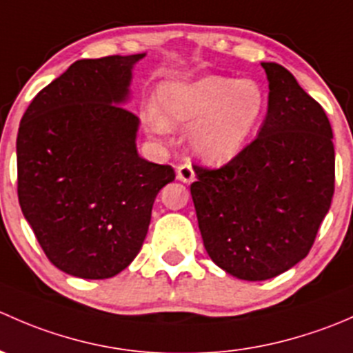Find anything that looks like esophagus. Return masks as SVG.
Instances as JSON below:
<instances>
[{"label":"esophagus","instance_id":"34e87169","mask_svg":"<svg viewBox=\"0 0 353 353\" xmlns=\"http://www.w3.org/2000/svg\"><path fill=\"white\" fill-rule=\"evenodd\" d=\"M177 179L183 181V183L190 184L194 181V170L193 167L190 165V163H181L179 167H177Z\"/></svg>","mask_w":353,"mask_h":353}]
</instances>
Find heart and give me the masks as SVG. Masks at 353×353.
I'll use <instances>...</instances> for the list:
<instances>
[{
  "instance_id": "heart-1",
  "label": "heart",
  "mask_w": 353,
  "mask_h": 353,
  "mask_svg": "<svg viewBox=\"0 0 353 353\" xmlns=\"http://www.w3.org/2000/svg\"><path fill=\"white\" fill-rule=\"evenodd\" d=\"M266 104L265 88L249 78L205 77L191 83H165L157 97L150 128L163 134L167 126H191V154L222 165L248 147L261 126Z\"/></svg>"
}]
</instances>
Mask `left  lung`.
Instances as JSON below:
<instances>
[{
    "label": "left lung",
    "mask_w": 353,
    "mask_h": 353,
    "mask_svg": "<svg viewBox=\"0 0 353 353\" xmlns=\"http://www.w3.org/2000/svg\"><path fill=\"white\" fill-rule=\"evenodd\" d=\"M261 66L270 94L258 138L220 169L194 165L191 184L206 252L249 282L273 279L307 256L334 191L325 110L285 68Z\"/></svg>",
    "instance_id": "obj_1"
}]
</instances>
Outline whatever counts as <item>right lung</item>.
<instances>
[{
  "mask_svg": "<svg viewBox=\"0 0 353 353\" xmlns=\"http://www.w3.org/2000/svg\"><path fill=\"white\" fill-rule=\"evenodd\" d=\"M143 58L73 63L20 121V208L49 261L78 279H110L137 258L157 193L176 177L138 155L140 119L123 108Z\"/></svg>",
  "mask_w": 353,
  "mask_h": 353,
  "instance_id": "1",
  "label": "right lung"
}]
</instances>
